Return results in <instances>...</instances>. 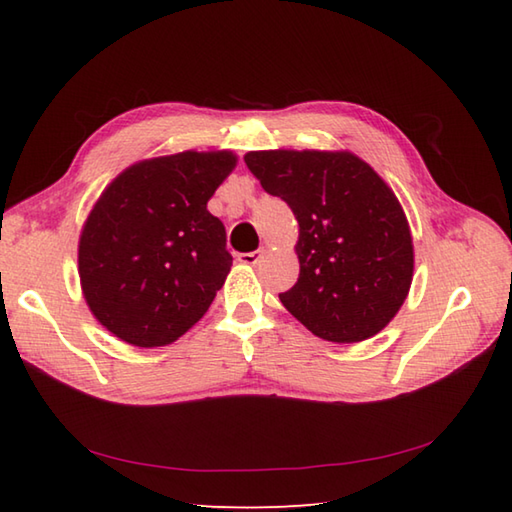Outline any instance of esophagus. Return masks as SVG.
Here are the masks:
<instances>
[{
    "label": "esophagus",
    "instance_id": "1",
    "mask_svg": "<svg viewBox=\"0 0 512 512\" xmlns=\"http://www.w3.org/2000/svg\"><path fill=\"white\" fill-rule=\"evenodd\" d=\"M262 257H264V248H259V250H253V253H242V255H239V262L246 264V266H255Z\"/></svg>",
    "mask_w": 512,
    "mask_h": 512
}]
</instances>
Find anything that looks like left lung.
<instances>
[{"label": "left lung", "mask_w": 512, "mask_h": 512, "mask_svg": "<svg viewBox=\"0 0 512 512\" xmlns=\"http://www.w3.org/2000/svg\"><path fill=\"white\" fill-rule=\"evenodd\" d=\"M244 162L299 222V279L279 295L284 308L323 341L372 339L413 279L411 228L396 193L345 149L248 151Z\"/></svg>", "instance_id": "1"}]
</instances>
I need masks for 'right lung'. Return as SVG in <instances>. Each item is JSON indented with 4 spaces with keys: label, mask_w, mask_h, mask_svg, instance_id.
<instances>
[{
    "label": "right lung",
    "mask_w": 512,
    "mask_h": 512,
    "mask_svg": "<svg viewBox=\"0 0 512 512\" xmlns=\"http://www.w3.org/2000/svg\"><path fill=\"white\" fill-rule=\"evenodd\" d=\"M233 151L134 162L107 184L79 237V279L94 319L134 347L178 341L231 273L224 224L209 213Z\"/></svg>",
    "instance_id": "1"
}]
</instances>
